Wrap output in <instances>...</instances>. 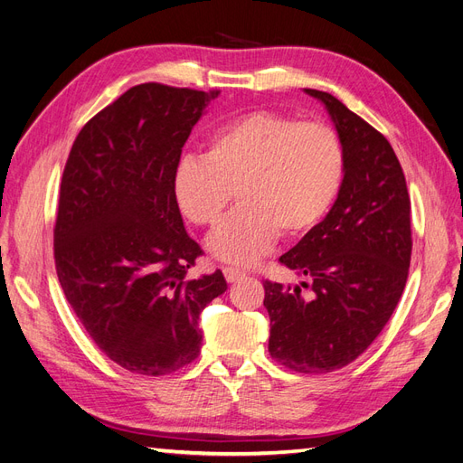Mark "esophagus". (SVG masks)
Instances as JSON below:
<instances>
[{
  "mask_svg": "<svg viewBox=\"0 0 463 463\" xmlns=\"http://www.w3.org/2000/svg\"><path fill=\"white\" fill-rule=\"evenodd\" d=\"M223 276H226L230 284H233V282H237V279L245 278V272L240 269H233V266H226V269H223Z\"/></svg>",
  "mask_w": 463,
  "mask_h": 463,
  "instance_id": "34e87169",
  "label": "esophagus"
}]
</instances>
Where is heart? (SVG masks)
I'll return each mask as SVG.
<instances>
[{"label": "heart", "instance_id": "heart-1", "mask_svg": "<svg viewBox=\"0 0 463 463\" xmlns=\"http://www.w3.org/2000/svg\"><path fill=\"white\" fill-rule=\"evenodd\" d=\"M344 172V145L328 125L255 109L210 133L203 156L181 158L172 187L181 214L201 228L216 226L235 191L240 206L208 249L220 260L250 264L278 233L298 240L313 232L338 197Z\"/></svg>", "mask_w": 463, "mask_h": 463}]
</instances>
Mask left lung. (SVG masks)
I'll list each match as a JSON object with an SVG mask.
<instances>
[{
  "instance_id": "left-lung-1",
  "label": "left lung",
  "mask_w": 463,
  "mask_h": 463,
  "mask_svg": "<svg viewBox=\"0 0 463 463\" xmlns=\"http://www.w3.org/2000/svg\"><path fill=\"white\" fill-rule=\"evenodd\" d=\"M326 106L345 154L344 181L318 226L279 257L307 276L301 288L264 279L269 352L296 373L318 374L355 361L386 326L408 282L411 203L394 148L373 125L328 92L305 89Z\"/></svg>"
}]
</instances>
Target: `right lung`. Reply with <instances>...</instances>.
Masks as SVG:
<instances>
[{
	"mask_svg": "<svg viewBox=\"0 0 463 463\" xmlns=\"http://www.w3.org/2000/svg\"><path fill=\"white\" fill-rule=\"evenodd\" d=\"M220 90L145 82L80 129L61 177L53 257L71 309L119 367L170 374L199 357V315L228 289L222 270L187 279L203 249L172 179Z\"/></svg>",
	"mask_w": 463,
	"mask_h": 463,
	"instance_id": "right-lung-1",
	"label": "right lung"
}]
</instances>
